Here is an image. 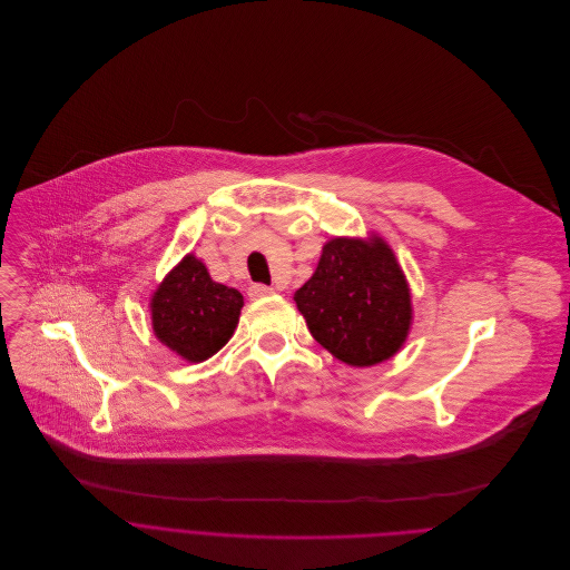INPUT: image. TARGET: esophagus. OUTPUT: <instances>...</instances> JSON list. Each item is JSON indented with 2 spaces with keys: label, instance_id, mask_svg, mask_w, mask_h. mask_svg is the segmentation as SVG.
I'll return each mask as SVG.
<instances>
[{
  "label": "esophagus",
  "instance_id": "obj_1",
  "mask_svg": "<svg viewBox=\"0 0 570 570\" xmlns=\"http://www.w3.org/2000/svg\"><path fill=\"white\" fill-rule=\"evenodd\" d=\"M272 294H274V287H267V285H252L249 287L252 298H265V296H272Z\"/></svg>",
  "mask_w": 570,
  "mask_h": 570
}]
</instances>
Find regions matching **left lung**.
<instances>
[{"label": "left lung", "instance_id": "left-lung-1", "mask_svg": "<svg viewBox=\"0 0 570 570\" xmlns=\"http://www.w3.org/2000/svg\"><path fill=\"white\" fill-rule=\"evenodd\" d=\"M294 301L318 344L357 368L391 360L413 321L406 276L380 236L327 240Z\"/></svg>", "mask_w": 570, "mask_h": 570}]
</instances>
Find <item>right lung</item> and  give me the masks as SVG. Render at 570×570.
<instances>
[{
    "label": "right lung",
    "mask_w": 570,
    "mask_h": 570,
    "mask_svg": "<svg viewBox=\"0 0 570 570\" xmlns=\"http://www.w3.org/2000/svg\"><path fill=\"white\" fill-rule=\"evenodd\" d=\"M243 305L238 289L215 283L206 265L188 254L150 298L153 330L175 355L199 364L234 336Z\"/></svg>",
    "instance_id": "obj_1"
}]
</instances>
